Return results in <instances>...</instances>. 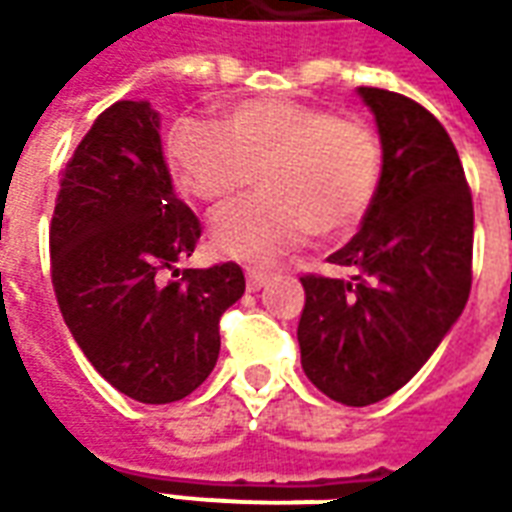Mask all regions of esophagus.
Wrapping results in <instances>:
<instances>
[{"mask_svg":"<svg viewBox=\"0 0 512 512\" xmlns=\"http://www.w3.org/2000/svg\"><path fill=\"white\" fill-rule=\"evenodd\" d=\"M266 282H268V274H263V271H246V288L252 290V293L263 288Z\"/></svg>","mask_w":512,"mask_h":512,"instance_id":"34e87169","label":"esophagus"}]
</instances>
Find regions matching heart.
<instances>
[{"instance_id": "obj_1", "label": "heart", "mask_w": 512, "mask_h": 512, "mask_svg": "<svg viewBox=\"0 0 512 512\" xmlns=\"http://www.w3.org/2000/svg\"><path fill=\"white\" fill-rule=\"evenodd\" d=\"M169 164L202 202H224L252 186L260 194L216 213L211 246L244 266H271L312 230L354 233L381 186V142L354 117L290 101L235 106L222 128L186 120L169 134Z\"/></svg>"}]
</instances>
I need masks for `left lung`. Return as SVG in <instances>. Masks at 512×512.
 <instances>
[{"instance_id": "8db88e82", "label": "left lung", "mask_w": 512, "mask_h": 512, "mask_svg": "<svg viewBox=\"0 0 512 512\" xmlns=\"http://www.w3.org/2000/svg\"><path fill=\"white\" fill-rule=\"evenodd\" d=\"M381 136V186L329 257L351 279L301 277V367L323 395L370 406L417 376L472 290L474 208L461 158L428 109L359 87Z\"/></svg>"}]
</instances>
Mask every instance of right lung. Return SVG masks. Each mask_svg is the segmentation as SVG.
Here are the masks:
<instances>
[{"label":"right lung","instance_id":"right-lung-1","mask_svg":"<svg viewBox=\"0 0 512 512\" xmlns=\"http://www.w3.org/2000/svg\"><path fill=\"white\" fill-rule=\"evenodd\" d=\"M161 117L117 101L62 172L49 230L51 282L73 340L131 400L191 395L219 359V318L244 296L235 263L186 268L200 222L172 189ZM172 273V280H164Z\"/></svg>","mask_w":512,"mask_h":512}]
</instances>
